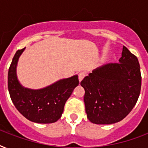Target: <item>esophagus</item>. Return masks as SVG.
<instances>
[{"instance_id":"1","label":"esophagus","mask_w":148,"mask_h":148,"mask_svg":"<svg viewBox=\"0 0 148 148\" xmlns=\"http://www.w3.org/2000/svg\"><path fill=\"white\" fill-rule=\"evenodd\" d=\"M84 77H85V73H84V72H80V73L78 74L79 81H82Z\"/></svg>"}]
</instances>
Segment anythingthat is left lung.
Listing matches in <instances>:
<instances>
[{
  "label": "left lung",
  "mask_w": 148,
  "mask_h": 148,
  "mask_svg": "<svg viewBox=\"0 0 148 148\" xmlns=\"http://www.w3.org/2000/svg\"><path fill=\"white\" fill-rule=\"evenodd\" d=\"M88 120L96 124H114L135 106L141 88L138 58L123 47L119 63L98 67L81 81Z\"/></svg>",
  "instance_id": "1"
}]
</instances>
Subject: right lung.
Listing matches in <instances>:
<instances>
[{"label": "right lung", "mask_w": 148, "mask_h": 148, "mask_svg": "<svg viewBox=\"0 0 148 148\" xmlns=\"http://www.w3.org/2000/svg\"><path fill=\"white\" fill-rule=\"evenodd\" d=\"M24 50L16 52L8 71V86L11 101L17 110L31 121L40 124L56 122L61 117L67 100L79 84L78 77L63 79L40 90L23 88L17 78L16 67Z\"/></svg>", "instance_id": "right-lung-1"}]
</instances>
